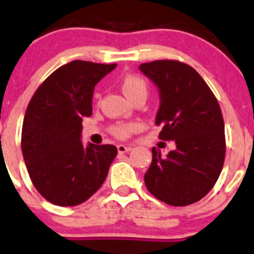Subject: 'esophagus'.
Returning a JSON list of instances; mask_svg holds the SVG:
<instances>
[{
    "label": "esophagus",
    "instance_id": "obj_1",
    "mask_svg": "<svg viewBox=\"0 0 254 254\" xmlns=\"http://www.w3.org/2000/svg\"><path fill=\"white\" fill-rule=\"evenodd\" d=\"M132 147L131 146H125V144H118L117 146V151L120 152V153H126V152L131 151Z\"/></svg>",
    "mask_w": 254,
    "mask_h": 254
}]
</instances>
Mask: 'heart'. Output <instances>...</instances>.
<instances>
[{"label": "heart", "instance_id": "b5f03b06", "mask_svg": "<svg viewBox=\"0 0 254 254\" xmlns=\"http://www.w3.org/2000/svg\"><path fill=\"white\" fill-rule=\"evenodd\" d=\"M121 88L123 93L128 100H132L133 97L138 95L146 96L147 93V84L143 78L136 76V74H127L121 79ZM138 128L136 123H118V125L112 127V133L116 137L121 139H125Z\"/></svg>", "mask_w": 254, "mask_h": 254}]
</instances>
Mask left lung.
I'll use <instances>...</instances> for the list:
<instances>
[{"mask_svg": "<svg viewBox=\"0 0 254 254\" xmlns=\"http://www.w3.org/2000/svg\"><path fill=\"white\" fill-rule=\"evenodd\" d=\"M159 93V138L173 141L166 157L152 148L146 187L159 201L188 206L203 198L221 175L226 153L224 123L216 97L198 72L178 61L142 64Z\"/></svg>", "mask_w": 254, "mask_h": 254, "instance_id": "left-lung-1", "label": "left lung"}]
</instances>
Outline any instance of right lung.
<instances>
[{"instance_id":"add662e5","label":"right lung","mask_w":254,"mask_h":254,"mask_svg":"<svg viewBox=\"0 0 254 254\" xmlns=\"http://www.w3.org/2000/svg\"><path fill=\"white\" fill-rule=\"evenodd\" d=\"M117 64L72 61L46 78L22 126L23 159L36 190L57 206H77L97 192L117 154L112 144L82 143L95 87Z\"/></svg>"}]
</instances>
